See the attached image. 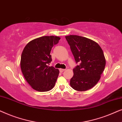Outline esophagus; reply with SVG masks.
<instances>
[{
	"mask_svg": "<svg viewBox=\"0 0 122 122\" xmlns=\"http://www.w3.org/2000/svg\"><path fill=\"white\" fill-rule=\"evenodd\" d=\"M66 71V69H59V71H61V72H63V71Z\"/></svg>",
	"mask_w": 122,
	"mask_h": 122,
	"instance_id": "esophagus-1",
	"label": "esophagus"
}]
</instances>
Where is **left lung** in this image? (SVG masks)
I'll use <instances>...</instances> for the list:
<instances>
[{
	"label": "left lung",
	"mask_w": 122,
	"mask_h": 122,
	"mask_svg": "<svg viewBox=\"0 0 122 122\" xmlns=\"http://www.w3.org/2000/svg\"><path fill=\"white\" fill-rule=\"evenodd\" d=\"M76 63L70 81L77 91H87L97 84L106 66L104 53L96 41L81 36H66Z\"/></svg>",
	"instance_id": "obj_1"
}]
</instances>
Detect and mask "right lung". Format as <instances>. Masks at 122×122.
<instances>
[{"instance_id":"add662e5","label":"right lung","mask_w":122,"mask_h":122,"mask_svg":"<svg viewBox=\"0 0 122 122\" xmlns=\"http://www.w3.org/2000/svg\"><path fill=\"white\" fill-rule=\"evenodd\" d=\"M60 39L56 36H41L28 43L23 49L21 71L26 81L36 91H49L55 86L59 71L48 65L52 61L51 48Z\"/></svg>"}]
</instances>
